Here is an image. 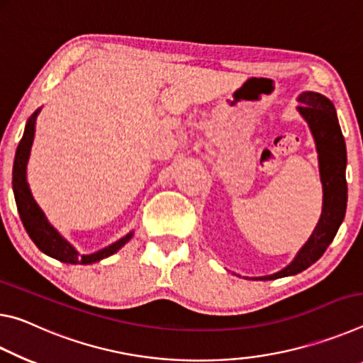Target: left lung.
I'll list each match as a JSON object with an SVG mask.
<instances>
[{"instance_id":"8db88e82","label":"left lung","mask_w":363,"mask_h":363,"mask_svg":"<svg viewBox=\"0 0 363 363\" xmlns=\"http://www.w3.org/2000/svg\"><path fill=\"white\" fill-rule=\"evenodd\" d=\"M299 114L306 118L315 140L318 152L320 180L323 185L322 216L308 241L302 246L293 262L273 275L260 277L259 280H277V278L296 275L306 270L322 257L330 246L337 228L344 220L347 206L346 182V143L341 132L336 109L331 101L320 93L306 91L299 94ZM257 280V278H255Z\"/></svg>"}]
</instances>
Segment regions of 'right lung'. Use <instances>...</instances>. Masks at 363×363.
Segmentation results:
<instances>
[{
  "label": "right lung",
  "mask_w": 363,
  "mask_h": 363,
  "mask_svg": "<svg viewBox=\"0 0 363 363\" xmlns=\"http://www.w3.org/2000/svg\"><path fill=\"white\" fill-rule=\"evenodd\" d=\"M41 109H37L27 121L26 130H23V136L17 146L16 157H14V170H13V189L14 198L17 204V211H19L21 220L26 227L30 240L37 245L41 252H45L50 257H55L61 260L64 264H93L98 260L109 257L114 252H117L125 242L130 241L133 233H128L121 240L112 242L111 246L101 249L98 252L93 254H79L75 247L70 245L67 240L57 233V230L48 222L43 211L40 209L38 204L35 203L33 196L30 193L27 183V162L30 157L32 143L35 136V122Z\"/></svg>",
  "instance_id": "obj_1"
}]
</instances>
